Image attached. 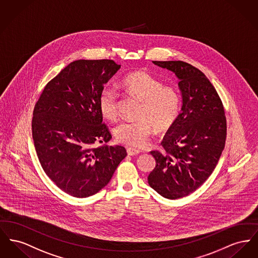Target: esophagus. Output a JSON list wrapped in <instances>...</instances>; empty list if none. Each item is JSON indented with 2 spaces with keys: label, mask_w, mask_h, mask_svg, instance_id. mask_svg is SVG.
<instances>
[{
  "label": "esophagus",
  "mask_w": 258,
  "mask_h": 258,
  "mask_svg": "<svg viewBox=\"0 0 258 258\" xmlns=\"http://www.w3.org/2000/svg\"><path fill=\"white\" fill-rule=\"evenodd\" d=\"M139 152H140L139 150L135 149V148H131V147H128V148L126 149V153H127L128 156H135V155H137Z\"/></svg>",
  "instance_id": "1"
}]
</instances>
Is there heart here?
Instances as JSON below:
<instances>
[{
	"mask_svg": "<svg viewBox=\"0 0 258 258\" xmlns=\"http://www.w3.org/2000/svg\"><path fill=\"white\" fill-rule=\"evenodd\" d=\"M119 87L128 96L141 101L138 112L140 120L123 121L115 128L118 141L130 146L144 145L153 127L158 133L166 132L177 120L180 113V95L176 89L164 84L145 71H134L121 79ZM99 111L104 119L116 121L119 115V95L105 89L99 95Z\"/></svg>",
	"mask_w": 258,
	"mask_h": 258,
	"instance_id": "b5f03b06",
	"label": "heart"
}]
</instances>
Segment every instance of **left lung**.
I'll return each mask as SVG.
<instances>
[{
  "mask_svg": "<svg viewBox=\"0 0 258 258\" xmlns=\"http://www.w3.org/2000/svg\"><path fill=\"white\" fill-rule=\"evenodd\" d=\"M178 79L181 112L151 151L156 167L148 183L161 196L175 200L194 192L216 167L226 140V118L218 93L206 75L183 61H152Z\"/></svg>",
  "mask_w": 258,
  "mask_h": 258,
  "instance_id": "8db88e82",
  "label": "left lung"
}]
</instances>
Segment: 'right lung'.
I'll list each match as a JSON object with an SVG mask.
<instances>
[{"instance_id":"1","label":"right lung","mask_w":258,"mask_h":258,"mask_svg":"<svg viewBox=\"0 0 258 258\" xmlns=\"http://www.w3.org/2000/svg\"><path fill=\"white\" fill-rule=\"evenodd\" d=\"M121 65L113 60L73 61L46 84L37 101L32 136L46 175L65 193L92 196L105 187L125 158L99 111V95Z\"/></svg>"}]
</instances>
